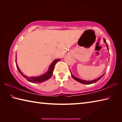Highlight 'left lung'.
Segmentation results:
<instances>
[{"label":"left lung","instance_id":"obj_1","mask_svg":"<svg viewBox=\"0 0 122 122\" xmlns=\"http://www.w3.org/2000/svg\"><path fill=\"white\" fill-rule=\"evenodd\" d=\"M104 42L105 43H106V45H107V49H108V50H109V48H108V45L107 44L106 42V41L105 40V39H104ZM105 74H103V75L100 76V77H98L97 78H96V79H95L94 80H92V81H86V80H81L80 79V78H78L77 77H76L75 76H74L73 74L71 73V77H73L74 80H76V81H77L78 82H80V83H83V84H92V83H96V82H97L98 80H100L101 78H102L103 76H104Z\"/></svg>","mask_w":122,"mask_h":122}]
</instances>
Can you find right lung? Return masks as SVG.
<instances>
[{
	"instance_id": "add662e5",
	"label": "right lung",
	"mask_w": 122,
	"mask_h": 122,
	"mask_svg": "<svg viewBox=\"0 0 122 122\" xmlns=\"http://www.w3.org/2000/svg\"><path fill=\"white\" fill-rule=\"evenodd\" d=\"M60 59H56L55 60H54L52 63H51V65H50L49 67V69L48 70L46 73L44 75L39 76H36V77H29V76H27L26 75H25L23 74V73H22L20 71V69L18 67L17 63H16V61H15L16 63V68H17V69L18 70L19 73H20V74L23 76V77L26 78V79L27 80L28 82H32V83H42L43 82H45L47 81V80H49L51 76L53 75V72L54 71V67L55 65L57 62H58L60 61Z\"/></svg>"
}]
</instances>
